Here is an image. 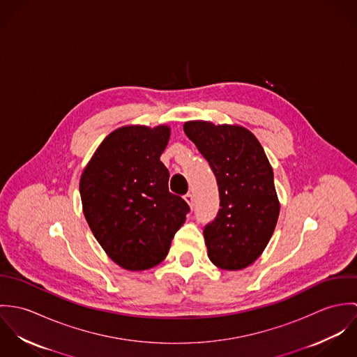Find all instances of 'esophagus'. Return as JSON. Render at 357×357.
I'll return each mask as SVG.
<instances>
[{
    "label": "esophagus",
    "mask_w": 357,
    "mask_h": 357,
    "mask_svg": "<svg viewBox=\"0 0 357 357\" xmlns=\"http://www.w3.org/2000/svg\"><path fill=\"white\" fill-rule=\"evenodd\" d=\"M184 199H185V202L190 204L191 207H194V195H192V194H190V192L185 194V195H184Z\"/></svg>",
    "instance_id": "esophagus-1"
}]
</instances>
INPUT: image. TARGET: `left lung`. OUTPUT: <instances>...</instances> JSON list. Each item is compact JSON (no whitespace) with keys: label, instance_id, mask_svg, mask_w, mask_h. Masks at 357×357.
Instances as JSON below:
<instances>
[{"label":"left lung","instance_id":"8db88e82","mask_svg":"<svg viewBox=\"0 0 357 357\" xmlns=\"http://www.w3.org/2000/svg\"><path fill=\"white\" fill-rule=\"evenodd\" d=\"M184 132L208 162L220 192L218 213L204 229L207 255L221 269H243L264 252L278 222L271 163L246 128L190 121Z\"/></svg>","mask_w":357,"mask_h":357}]
</instances>
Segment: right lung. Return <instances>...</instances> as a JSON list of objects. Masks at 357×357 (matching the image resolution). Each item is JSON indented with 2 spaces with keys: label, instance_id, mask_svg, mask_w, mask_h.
Returning <instances> with one entry per match:
<instances>
[{
  "label": "right lung",
  "instance_id": "right-lung-1",
  "mask_svg": "<svg viewBox=\"0 0 357 357\" xmlns=\"http://www.w3.org/2000/svg\"><path fill=\"white\" fill-rule=\"evenodd\" d=\"M169 137L166 125L119 128L102 140L81 176L89 228L107 255L128 271L162 262L190 211L181 197L169 192V170L160 162Z\"/></svg>",
  "mask_w": 357,
  "mask_h": 357
}]
</instances>
